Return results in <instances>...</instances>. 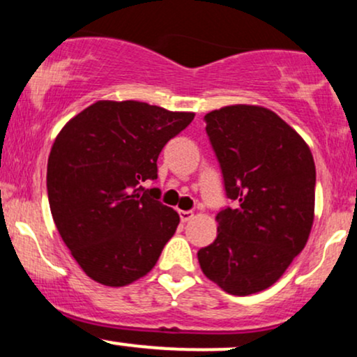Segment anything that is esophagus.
<instances>
[{"label":"esophagus","mask_w":357,"mask_h":357,"mask_svg":"<svg viewBox=\"0 0 357 357\" xmlns=\"http://www.w3.org/2000/svg\"><path fill=\"white\" fill-rule=\"evenodd\" d=\"M192 216H195V215H192V211H184V210L179 211V218H181L183 223H188V221H190Z\"/></svg>","instance_id":"esophagus-1"}]
</instances>
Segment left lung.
Listing matches in <instances>:
<instances>
[{
	"label": "left lung",
	"mask_w": 357,
	"mask_h": 357,
	"mask_svg": "<svg viewBox=\"0 0 357 357\" xmlns=\"http://www.w3.org/2000/svg\"><path fill=\"white\" fill-rule=\"evenodd\" d=\"M227 196L218 235L199 267L231 296L268 289L305 247L314 223L315 165L309 146L260 105H228L204 116Z\"/></svg>",
	"instance_id": "8db88e82"
}]
</instances>
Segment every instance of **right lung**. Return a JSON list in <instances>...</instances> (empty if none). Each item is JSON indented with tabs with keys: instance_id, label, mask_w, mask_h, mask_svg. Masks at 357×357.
<instances>
[{
	"instance_id": "right-lung-1",
	"label": "right lung",
	"mask_w": 357,
	"mask_h": 357,
	"mask_svg": "<svg viewBox=\"0 0 357 357\" xmlns=\"http://www.w3.org/2000/svg\"><path fill=\"white\" fill-rule=\"evenodd\" d=\"M195 119L137 100H99L70 119L47 167L53 221L92 280L124 287L149 273L179 215L141 186L166 142Z\"/></svg>"
}]
</instances>
